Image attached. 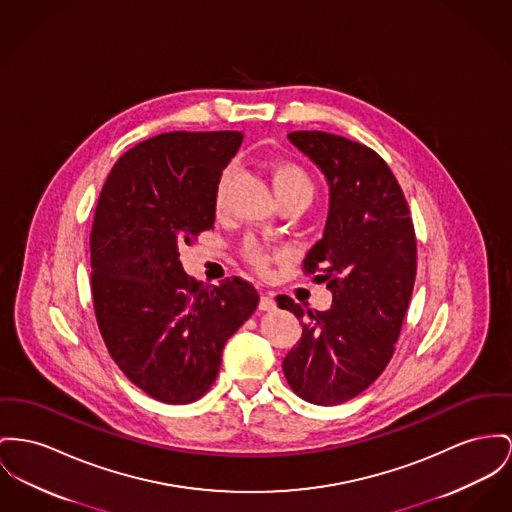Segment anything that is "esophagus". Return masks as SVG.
I'll use <instances>...</instances> for the list:
<instances>
[{"label": "esophagus", "mask_w": 512, "mask_h": 512, "mask_svg": "<svg viewBox=\"0 0 512 512\" xmlns=\"http://www.w3.org/2000/svg\"><path fill=\"white\" fill-rule=\"evenodd\" d=\"M258 308H260V310H273V308H275V297H273V293H262Z\"/></svg>", "instance_id": "34e87169"}]
</instances>
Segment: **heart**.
Returning a JSON list of instances; mask_svg holds the SVG:
<instances>
[{
    "label": "heart",
    "mask_w": 512,
    "mask_h": 512,
    "mask_svg": "<svg viewBox=\"0 0 512 512\" xmlns=\"http://www.w3.org/2000/svg\"><path fill=\"white\" fill-rule=\"evenodd\" d=\"M270 176V184H272L273 194L275 198L277 196H283V194H291V192H303L312 196V182L308 178L307 172L303 171L301 167H297L295 163H275L270 167L268 171ZM227 174L221 178L219 186H217V205L223 204V196H225V186H227ZM246 258L260 270V272H266L268 266H270V260L272 256L268 254L266 248H262L260 244L256 242H250L246 246Z\"/></svg>",
    "instance_id": "1"
}]
</instances>
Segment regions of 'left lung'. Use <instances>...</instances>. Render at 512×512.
<instances>
[{
	"mask_svg": "<svg viewBox=\"0 0 512 512\" xmlns=\"http://www.w3.org/2000/svg\"><path fill=\"white\" fill-rule=\"evenodd\" d=\"M287 137L328 182L324 233L305 268H320L332 307L277 297L303 324L283 375L299 398L336 406L369 388L394 353L415 281V233L404 192L373 149L324 132Z\"/></svg>",
	"mask_w": 512,
	"mask_h": 512,
	"instance_id": "left-lung-1",
	"label": "left lung"
}]
</instances>
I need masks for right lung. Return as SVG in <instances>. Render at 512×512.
<instances>
[{
  "instance_id": "right-lung-1",
  "label": "right lung",
  "mask_w": 512,
  "mask_h": 512,
  "mask_svg": "<svg viewBox=\"0 0 512 512\" xmlns=\"http://www.w3.org/2000/svg\"><path fill=\"white\" fill-rule=\"evenodd\" d=\"M242 132H171L126 151L91 231V287L108 353L137 388L190 404L215 382L227 340L258 307L240 277L192 281L180 246L213 229L221 172Z\"/></svg>"
}]
</instances>
